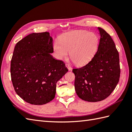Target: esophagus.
Masks as SVG:
<instances>
[{
  "label": "esophagus",
  "mask_w": 132,
  "mask_h": 132,
  "mask_svg": "<svg viewBox=\"0 0 132 132\" xmlns=\"http://www.w3.org/2000/svg\"><path fill=\"white\" fill-rule=\"evenodd\" d=\"M66 66L67 67V68H68V70L69 71H70V70H71V69H72V68H71V66L69 65V64H66Z\"/></svg>",
  "instance_id": "esophagus-1"
}]
</instances>
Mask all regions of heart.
<instances>
[{"instance_id":"b5f03b06","label":"heart","mask_w":132,"mask_h":132,"mask_svg":"<svg viewBox=\"0 0 132 132\" xmlns=\"http://www.w3.org/2000/svg\"><path fill=\"white\" fill-rule=\"evenodd\" d=\"M60 42H55L53 46L56 58L60 60L66 58L70 52V58L73 62L76 65L82 66L94 57L99 40L94 33L78 30L65 33Z\"/></svg>"}]
</instances>
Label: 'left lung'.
Masks as SVG:
<instances>
[{
	"instance_id": "obj_1",
	"label": "left lung",
	"mask_w": 132,
	"mask_h": 132,
	"mask_svg": "<svg viewBox=\"0 0 132 132\" xmlns=\"http://www.w3.org/2000/svg\"><path fill=\"white\" fill-rule=\"evenodd\" d=\"M100 38L97 51L82 68L72 69L75 89L79 97L89 102L108 97L118 83L120 75L119 52L111 36L98 27Z\"/></svg>"
}]
</instances>
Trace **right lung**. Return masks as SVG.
I'll return each instance as SVG.
<instances>
[{
  "label": "right lung",
  "instance_id": "add662e5",
  "mask_svg": "<svg viewBox=\"0 0 132 132\" xmlns=\"http://www.w3.org/2000/svg\"><path fill=\"white\" fill-rule=\"evenodd\" d=\"M53 52L49 32L33 33L16 44L11 62L14 89L25 102L43 105L55 97L56 83L68 71Z\"/></svg>",
  "mask_w": 132,
  "mask_h": 132
}]
</instances>
